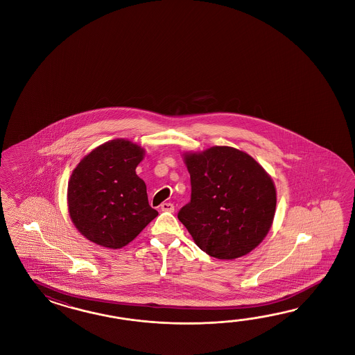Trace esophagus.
Here are the masks:
<instances>
[{
	"mask_svg": "<svg viewBox=\"0 0 355 355\" xmlns=\"http://www.w3.org/2000/svg\"><path fill=\"white\" fill-rule=\"evenodd\" d=\"M159 207H161V211H170L171 213V211H175L174 204L173 203H162Z\"/></svg>",
	"mask_w": 355,
	"mask_h": 355,
	"instance_id": "34e87169",
	"label": "esophagus"
}]
</instances>
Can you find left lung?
Returning <instances> with one entry per match:
<instances>
[{
  "instance_id": "8db88e82",
  "label": "left lung",
  "mask_w": 355,
  "mask_h": 355,
  "mask_svg": "<svg viewBox=\"0 0 355 355\" xmlns=\"http://www.w3.org/2000/svg\"><path fill=\"white\" fill-rule=\"evenodd\" d=\"M191 199L178 218L209 257L248 255L269 232L277 207L270 175L246 152L214 146L185 152Z\"/></svg>"
}]
</instances>
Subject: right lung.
Masks as SVG:
<instances>
[{"label": "right lung", "mask_w": 355, "mask_h": 355, "mask_svg": "<svg viewBox=\"0 0 355 355\" xmlns=\"http://www.w3.org/2000/svg\"><path fill=\"white\" fill-rule=\"evenodd\" d=\"M144 157L141 146L118 138L94 148L75 167L68 181V213L87 240L121 249L157 217L136 174Z\"/></svg>", "instance_id": "right-lung-1"}]
</instances>
